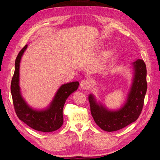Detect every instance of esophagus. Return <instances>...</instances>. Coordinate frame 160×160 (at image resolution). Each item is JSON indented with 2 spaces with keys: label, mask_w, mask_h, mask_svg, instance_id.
<instances>
[{
  "label": "esophagus",
  "mask_w": 160,
  "mask_h": 160,
  "mask_svg": "<svg viewBox=\"0 0 160 160\" xmlns=\"http://www.w3.org/2000/svg\"><path fill=\"white\" fill-rule=\"evenodd\" d=\"M89 86H90V83L88 80L83 79L81 81L80 83V87L82 89H84V90L88 89L89 88Z\"/></svg>",
  "instance_id": "esophagus-1"
}]
</instances>
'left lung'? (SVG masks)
Listing matches in <instances>:
<instances>
[{
  "instance_id": "1",
  "label": "left lung",
  "mask_w": 160,
  "mask_h": 160,
  "mask_svg": "<svg viewBox=\"0 0 160 160\" xmlns=\"http://www.w3.org/2000/svg\"><path fill=\"white\" fill-rule=\"evenodd\" d=\"M132 79L125 102L120 108L111 110L98 101L93 94L89 95L91 113L95 122L105 132H115L135 122L142 112L147 91V70L142 59L131 63Z\"/></svg>"
}]
</instances>
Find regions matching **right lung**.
Instances as JSON below:
<instances>
[{
  "instance_id": "obj_1",
  "label": "right lung",
  "mask_w": 160,
  "mask_h": 160,
  "mask_svg": "<svg viewBox=\"0 0 160 160\" xmlns=\"http://www.w3.org/2000/svg\"><path fill=\"white\" fill-rule=\"evenodd\" d=\"M27 47V45L24 47L15 60V69L11 85L14 109L19 119L33 129L45 133L54 132L63 123L62 109L68 97L78 89L79 83L73 81L61 85L45 108L35 109L31 107L24 99L20 88V63Z\"/></svg>"
}]
</instances>
